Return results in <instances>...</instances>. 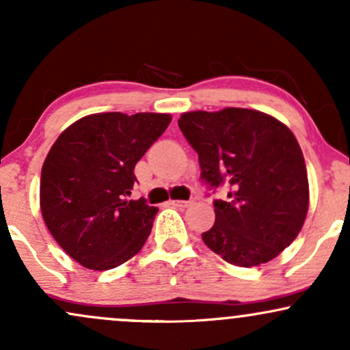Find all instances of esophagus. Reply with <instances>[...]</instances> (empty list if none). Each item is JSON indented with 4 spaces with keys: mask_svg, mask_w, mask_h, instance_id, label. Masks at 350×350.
<instances>
[{
    "mask_svg": "<svg viewBox=\"0 0 350 350\" xmlns=\"http://www.w3.org/2000/svg\"><path fill=\"white\" fill-rule=\"evenodd\" d=\"M170 204L171 206H174V207H189L191 206V200H170Z\"/></svg>",
    "mask_w": 350,
    "mask_h": 350,
    "instance_id": "34e87169",
    "label": "esophagus"
}]
</instances>
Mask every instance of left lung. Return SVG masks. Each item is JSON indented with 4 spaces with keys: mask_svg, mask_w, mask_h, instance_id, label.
I'll list each match as a JSON object with an SVG mask.
<instances>
[{
    "mask_svg": "<svg viewBox=\"0 0 350 350\" xmlns=\"http://www.w3.org/2000/svg\"><path fill=\"white\" fill-rule=\"evenodd\" d=\"M178 124L199 154L200 178L228 187L214 200L204 243L235 267L270 262L298 237L309 207L306 164L290 128L248 108L187 111Z\"/></svg>",
    "mask_w": 350,
    "mask_h": 350,
    "instance_id": "8db88e82",
    "label": "left lung"
}]
</instances>
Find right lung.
I'll return each instance as SVG.
<instances>
[{"mask_svg":"<svg viewBox=\"0 0 350 350\" xmlns=\"http://www.w3.org/2000/svg\"><path fill=\"white\" fill-rule=\"evenodd\" d=\"M170 123L167 113H94L52 144L41 171L42 219L82 267L111 270L143 248L158 207L128 196L136 163Z\"/></svg>","mask_w":350,"mask_h":350,"instance_id":"1","label":"right lung"}]
</instances>
